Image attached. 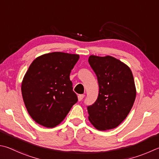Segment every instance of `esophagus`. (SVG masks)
<instances>
[{"label": "esophagus", "mask_w": 159, "mask_h": 159, "mask_svg": "<svg viewBox=\"0 0 159 159\" xmlns=\"http://www.w3.org/2000/svg\"><path fill=\"white\" fill-rule=\"evenodd\" d=\"M84 97H85V94H79V96H78V99H79V102H80V101H81Z\"/></svg>", "instance_id": "obj_1"}]
</instances>
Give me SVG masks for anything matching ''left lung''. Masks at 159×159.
<instances>
[{
  "instance_id": "left-lung-1",
  "label": "left lung",
  "mask_w": 159,
  "mask_h": 159,
  "mask_svg": "<svg viewBox=\"0 0 159 159\" xmlns=\"http://www.w3.org/2000/svg\"><path fill=\"white\" fill-rule=\"evenodd\" d=\"M89 64L99 83V95L87 106L89 120L101 131L120 125L129 113L136 91L133 74L127 65L112 56H90Z\"/></svg>"
}]
</instances>
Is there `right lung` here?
Masks as SVG:
<instances>
[{
    "instance_id": "obj_1",
    "label": "right lung",
    "mask_w": 159,
    "mask_h": 159,
    "mask_svg": "<svg viewBox=\"0 0 159 159\" xmlns=\"http://www.w3.org/2000/svg\"><path fill=\"white\" fill-rule=\"evenodd\" d=\"M79 56L62 52L34 60L21 84L23 99L31 117L48 128L58 125L78 102L70 75Z\"/></svg>"
}]
</instances>
